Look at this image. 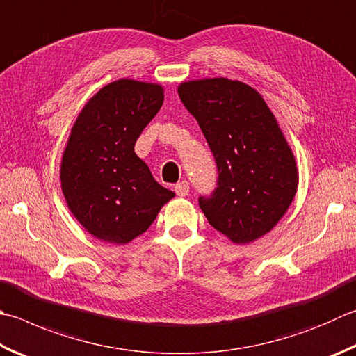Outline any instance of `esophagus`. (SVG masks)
Segmentation results:
<instances>
[{
  "label": "esophagus",
  "mask_w": 356,
  "mask_h": 356,
  "mask_svg": "<svg viewBox=\"0 0 356 356\" xmlns=\"http://www.w3.org/2000/svg\"><path fill=\"white\" fill-rule=\"evenodd\" d=\"M175 192L178 197H186L189 193V183L187 181H181V183L175 184Z\"/></svg>",
  "instance_id": "esophagus-1"
}]
</instances>
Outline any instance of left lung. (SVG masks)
I'll return each instance as SVG.
<instances>
[{
	"mask_svg": "<svg viewBox=\"0 0 356 356\" xmlns=\"http://www.w3.org/2000/svg\"><path fill=\"white\" fill-rule=\"evenodd\" d=\"M218 169L217 187L198 204L217 231L245 245L270 232L298 191L294 155L259 92L225 77L178 86Z\"/></svg>",
	"mask_w": 356,
	"mask_h": 356,
	"instance_id": "obj_1",
	"label": "left lung"
}]
</instances>
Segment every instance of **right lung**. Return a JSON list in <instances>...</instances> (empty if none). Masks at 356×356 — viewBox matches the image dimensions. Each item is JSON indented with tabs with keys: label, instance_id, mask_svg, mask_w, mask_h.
<instances>
[{
	"label": "right lung",
	"instance_id": "1",
	"mask_svg": "<svg viewBox=\"0 0 356 356\" xmlns=\"http://www.w3.org/2000/svg\"><path fill=\"white\" fill-rule=\"evenodd\" d=\"M163 102L161 85L120 79L92 96L74 122L60 181L72 216L99 240L129 243L175 197L135 153Z\"/></svg>",
	"mask_w": 356,
	"mask_h": 356
}]
</instances>
